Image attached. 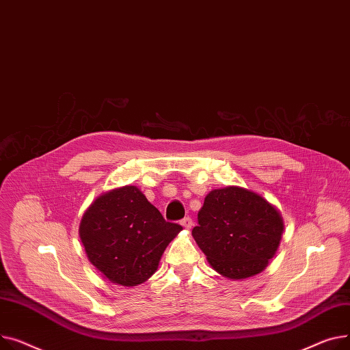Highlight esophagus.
Returning a JSON list of instances; mask_svg holds the SVG:
<instances>
[{
    "label": "esophagus",
    "instance_id": "1",
    "mask_svg": "<svg viewBox=\"0 0 350 350\" xmlns=\"http://www.w3.org/2000/svg\"><path fill=\"white\" fill-rule=\"evenodd\" d=\"M180 224L183 226L185 229H188V230H189V229L192 228V226H193V221H192V219H191L189 216H187V217H183V219L180 220Z\"/></svg>",
    "mask_w": 350,
    "mask_h": 350
}]
</instances>
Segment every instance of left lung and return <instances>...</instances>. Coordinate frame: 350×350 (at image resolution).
Segmentation results:
<instances>
[{
    "label": "left lung",
    "mask_w": 350,
    "mask_h": 350,
    "mask_svg": "<svg viewBox=\"0 0 350 350\" xmlns=\"http://www.w3.org/2000/svg\"><path fill=\"white\" fill-rule=\"evenodd\" d=\"M282 230L278 211L262 196L228 187L204 198L192 236L219 274L243 280L265 269Z\"/></svg>",
    "instance_id": "obj_1"
}]
</instances>
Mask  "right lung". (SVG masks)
Returning <instances> with one entry per match:
<instances>
[{"mask_svg":"<svg viewBox=\"0 0 350 350\" xmlns=\"http://www.w3.org/2000/svg\"><path fill=\"white\" fill-rule=\"evenodd\" d=\"M182 230L167 221L137 187L98 196L80 223V239L90 262L109 281L134 286L147 281L159 258Z\"/></svg>","mask_w":350,"mask_h":350,"instance_id":"1","label":"right lung"}]
</instances>
